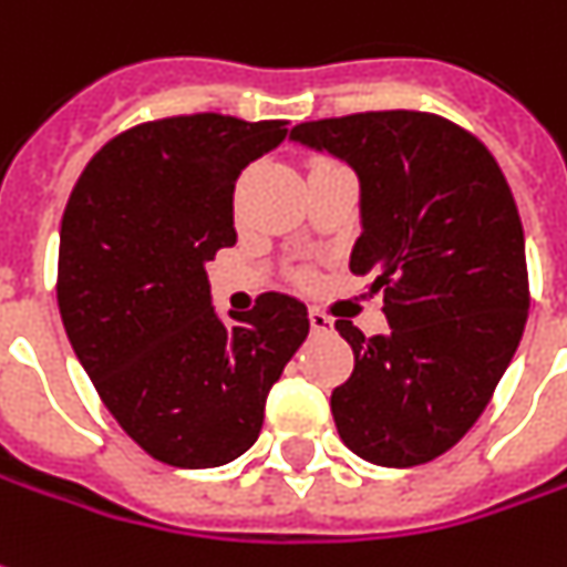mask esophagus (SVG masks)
<instances>
[{"label": "esophagus", "mask_w": 567, "mask_h": 567, "mask_svg": "<svg viewBox=\"0 0 567 567\" xmlns=\"http://www.w3.org/2000/svg\"><path fill=\"white\" fill-rule=\"evenodd\" d=\"M310 329L313 332H329L332 329V319L322 313V310H310Z\"/></svg>", "instance_id": "34e87169"}]
</instances>
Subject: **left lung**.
Returning a JSON list of instances; mask_svg holds the SVG:
<instances>
[{"mask_svg": "<svg viewBox=\"0 0 567 567\" xmlns=\"http://www.w3.org/2000/svg\"><path fill=\"white\" fill-rule=\"evenodd\" d=\"M291 136L360 176L350 272L384 295L391 332L334 329L353 372L332 391L341 441L365 462L437 460L487 410L530 307L518 204L487 145L429 111H363Z\"/></svg>", "mask_w": 567, "mask_h": 567, "instance_id": "1", "label": "left lung"}]
</instances>
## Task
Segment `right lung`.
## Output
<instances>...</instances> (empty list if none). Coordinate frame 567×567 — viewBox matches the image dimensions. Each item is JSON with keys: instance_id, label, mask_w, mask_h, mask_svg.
Here are the masks:
<instances>
[{"instance_id": "add662e5", "label": "right lung", "mask_w": 567, "mask_h": 567, "mask_svg": "<svg viewBox=\"0 0 567 567\" xmlns=\"http://www.w3.org/2000/svg\"><path fill=\"white\" fill-rule=\"evenodd\" d=\"M285 126L214 111L138 123L95 152L64 207V332L107 413L164 465L238 460L310 332L307 307L279 291L219 322L204 272L235 245L238 173L272 152Z\"/></svg>"}]
</instances>
